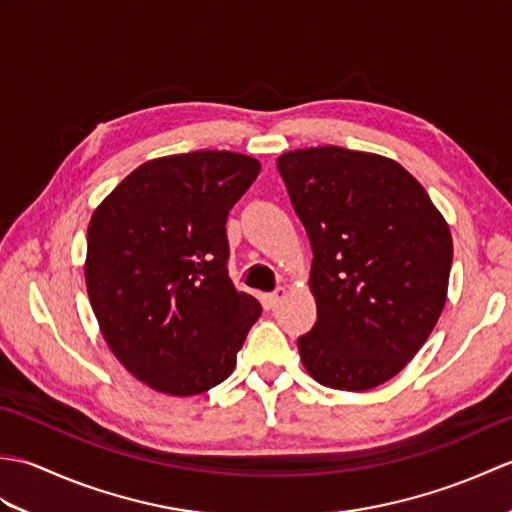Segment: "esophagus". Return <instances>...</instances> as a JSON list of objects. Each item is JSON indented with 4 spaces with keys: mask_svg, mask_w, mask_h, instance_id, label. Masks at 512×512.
Wrapping results in <instances>:
<instances>
[{
    "mask_svg": "<svg viewBox=\"0 0 512 512\" xmlns=\"http://www.w3.org/2000/svg\"><path fill=\"white\" fill-rule=\"evenodd\" d=\"M286 295H288V290L284 286H279L275 292H270V295H266V306L268 308H277L279 303L286 299Z\"/></svg>",
    "mask_w": 512,
    "mask_h": 512,
    "instance_id": "34e87169",
    "label": "esophagus"
}]
</instances>
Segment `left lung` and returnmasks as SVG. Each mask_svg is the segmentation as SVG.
<instances>
[{
  "label": "left lung",
  "instance_id": "left-lung-1",
  "mask_svg": "<svg viewBox=\"0 0 512 512\" xmlns=\"http://www.w3.org/2000/svg\"><path fill=\"white\" fill-rule=\"evenodd\" d=\"M312 246L317 323L299 354L317 383L365 391L418 354L447 301L449 224L396 160L334 145L277 158Z\"/></svg>",
  "mask_w": 512,
  "mask_h": 512
}]
</instances>
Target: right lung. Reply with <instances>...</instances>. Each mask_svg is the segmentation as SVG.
I'll return each instance as SVG.
<instances>
[{
    "mask_svg": "<svg viewBox=\"0 0 512 512\" xmlns=\"http://www.w3.org/2000/svg\"><path fill=\"white\" fill-rule=\"evenodd\" d=\"M259 169L235 151L156 158L92 215V310L114 356L151 389L195 396L235 369L262 306L228 277L226 217Z\"/></svg>",
    "mask_w": 512,
    "mask_h": 512,
    "instance_id": "1",
    "label": "right lung"
}]
</instances>
